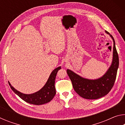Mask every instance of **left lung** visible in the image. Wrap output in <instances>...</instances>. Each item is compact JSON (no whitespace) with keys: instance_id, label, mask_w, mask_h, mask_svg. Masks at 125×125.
<instances>
[{"instance_id":"left-lung-1","label":"left lung","mask_w":125,"mask_h":125,"mask_svg":"<svg viewBox=\"0 0 125 125\" xmlns=\"http://www.w3.org/2000/svg\"><path fill=\"white\" fill-rule=\"evenodd\" d=\"M105 32L113 40V57L110 67L102 77L96 79H89L81 77L70 69L67 70L74 89L84 99H97L104 96L110 92L115 82L119 64L118 56L114 37L107 31H105Z\"/></svg>"}]
</instances>
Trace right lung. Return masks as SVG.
<instances>
[{
    "label": "right lung",
    "instance_id": "1",
    "mask_svg": "<svg viewBox=\"0 0 125 125\" xmlns=\"http://www.w3.org/2000/svg\"><path fill=\"white\" fill-rule=\"evenodd\" d=\"M61 69V67H58L54 69L51 73L45 85L40 90L33 94H26L19 92L11 85L9 82H8L12 90L24 101L31 104L42 105L50 102L56 95V92L54 86L55 79L58 71Z\"/></svg>",
    "mask_w": 125,
    "mask_h": 125
}]
</instances>
